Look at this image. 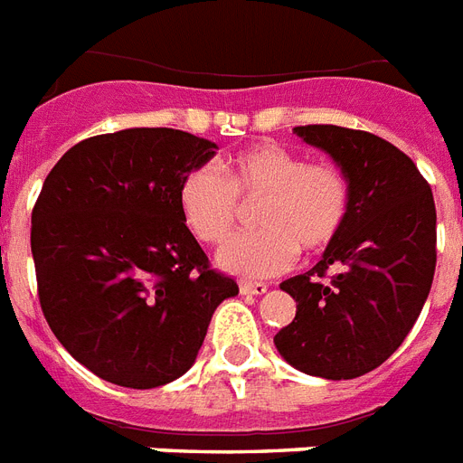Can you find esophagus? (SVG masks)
<instances>
[{
	"instance_id": "esophagus-1",
	"label": "esophagus",
	"mask_w": 463,
	"mask_h": 463,
	"mask_svg": "<svg viewBox=\"0 0 463 463\" xmlns=\"http://www.w3.org/2000/svg\"><path fill=\"white\" fill-rule=\"evenodd\" d=\"M269 290L264 283H240V292L242 295H264V292Z\"/></svg>"
}]
</instances>
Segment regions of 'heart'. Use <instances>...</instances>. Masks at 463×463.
Wrapping results in <instances>:
<instances>
[{"mask_svg": "<svg viewBox=\"0 0 463 463\" xmlns=\"http://www.w3.org/2000/svg\"><path fill=\"white\" fill-rule=\"evenodd\" d=\"M261 204L257 231L235 235L219 250V264L244 278L290 269L297 251L318 257L340 240L352 212L347 173L333 161H307L295 149L261 142L225 161V178L209 164L194 166L178 185V212L199 242H223L235 228L240 202Z\"/></svg>", "mask_w": 463, "mask_h": 463, "instance_id": "b5f03b06", "label": "heart"}]
</instances>
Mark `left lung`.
<instances>
[{
	"label": "left lung",
	"instance_id": "left-lung-1",
	"mask_svg": "<svg viewBox=\"0 0 463 463\" xmlns=\"http://www.w3.org/2000/svg\"><path fill=\"white\" fill-rule=\"evenodd\" d=\"M307 145L347 173L352 212L321 261L280 283L297 302L273 337L297 371L349 381L400 347L428 299L435 273V202L407 154L366 130L297 126Z\"/></svg>",
	"mask_w": 463,
	"mask_h": 463
}]
</instances>
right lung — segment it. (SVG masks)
Returning a JSON list of instances; mask_svg holds the SVG:
<instances>
[{"instance_id": "obj_1", "label": "right lung", "mask_w": 463, "mask_h": 463, "mask_svg": "<svg viewBox=\"0 0 463 463\" xmlns=\"http://www.w3.org/2000/svg\"><path fill=\"white\" fill-rule=\"evenodd\" d=\"M219 146L173 128L78 142L33 209L30 250L49 328L75 362L121 388L185 373L213 311L238 295L178 212V185Z\"/></svg>"}]
</instances>
